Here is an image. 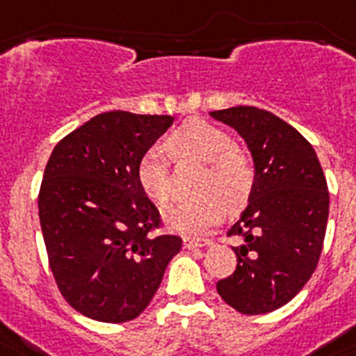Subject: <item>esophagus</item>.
I'll list each match as a JSON object with an SVG mask.
<instances>
[{"label": "esophagus", "mask_w": 356, "mask_h": 356, "mask_svg": "<svg viewBox=\"0 0 356 356\" xmlns=\"http://www.w3.org/2000/svg\"><path fill=\"white\" fill-rule=\"evenodd\" d=\"M182 245H184V249L191 251V249H199V247L211 245V242H209V240H195V238H184V240H182Z\"/></svg>", "instance_id": "34e87169"}]
</instances>
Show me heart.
<instances>
[{
    "label": "heart",
    "mask_w": 356,
    "mask_h": 356,
    "mask_svg": "<svg viewBox=\"0 0 356 356\" xmlns=\"http://www.w3.org/2000/svg\"><path fill=\"white\" fill-rule=\"evenodd\" d=\"M170 147L175 154L206 163L197 186L202 195L181 200L166 211V225L172 231L188 236L208 233L225 216V202L229 208H238L249 199L254 170L242 152L234 150L236 143L220 127L190 120L174 132ZM168 145L152 143L141 154L136 168L141 190L159 208H166L174 193Z\"/></svg>",
    "instance_id": "obj_1"
}]
</instances>
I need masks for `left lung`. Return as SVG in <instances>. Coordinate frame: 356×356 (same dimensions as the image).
<instances>
[{"label":"left lung","mask_w":356,"mask_h":356,"mask_svg":"<svg viewBox=\"0 0 356 356\" xmlns=\"http://www.w3.org/2000/svg\"><path fill=\"white\" fill-rule=\"evenodd\" d=\"M233 127L254 165V184L227 236L236 270L216 283L229 307L245 315L268 314L293 299L314 274L326 233L330 193L314 147L268 111L238 105L209 113Z\"/></svg>","instance_id":"left-lung-1"}]
</instances>
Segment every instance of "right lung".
I'll return each mask as SVG.
<instances>
[{
	"instance_id": "obj_1",
	"label": "right lung",
	"mask_w": 356,
	"mask_h": 356,
	"mask_svg": "<svg viewBox=\"0 0 356 356\" xmlns=\"http://www.w3.org/2000/svg\"><path fill=\"white\" fill-rule=\"evenodd\" d=\"M174 116L102 113L57 143L39 191V220L49 268L71 307L89 319H136L182 247L152 236L159 211L141 190V154Z\"/></svg>"
}]
</instances>
